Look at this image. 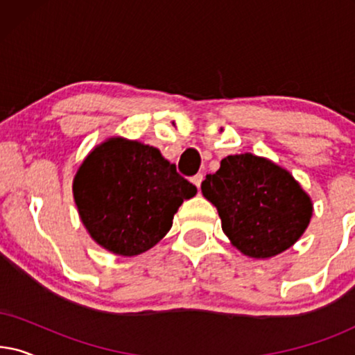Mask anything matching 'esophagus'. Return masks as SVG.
I'll list each match as a JSON object with an SVG mask.
<instances>
[{
  "mask_svg": "<svg viewBox=\"0 0 355 355\" xmlns=\"http://www.w3.org/2000/svg\"><path fill=\"white\" fill-rule=\"evenodd\" d=\"M202 181H203V174H200V173L196 174V176L192 178V182L196 184V187H197V189H200V184H202Z\"/></svg>",
  "mask_w": 355,
  "mask_h": 355,
  "instance_id": "esophagus-1",
  "label": "esophagus"
}]
</instances>
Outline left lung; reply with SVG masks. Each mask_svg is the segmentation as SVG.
Segmentation results:
<instances>
[{"instance_id": "left-lung-1", "label": "left lung", "mask_w": 355, "mask_h": 355, "mask_svg": "<svg viewBox=\"0 0 355 355\" xmlns=\"http://www.w3.org/2000/svg\"><path fill=\"white\" fill-rule=\"evenodd\" d=\"M223 232L250 259L265 260L293 247L307 230L313 203L288 169L252 153L223 158L202 182Z\"/></svg>"}]
</instances>
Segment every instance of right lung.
Wrapping results in <instances>:
<instances>
[{
  "label": "right lung",
  "mask_w": 355,
  "mask_h": 355,
  "mask_svg": "<svg viewBox=\"0 0 355 355\" xmlns=\"http://www.w3.org/2000/svg\"><path fill=\"white\" fill-rule=\"evenodd\" d=\"M197 187L158 148L110 137L90 150L72 181L82 225L100 247L135 257L157 245Z\"/></svg>",
  "instance_id": "add662e5"
}]
</instances>
